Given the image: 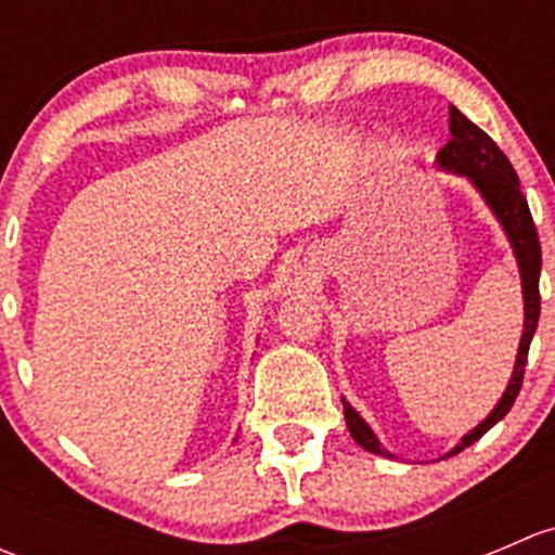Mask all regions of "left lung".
<instances>
[{
  "label": "left lung",
  "mask_w": 555,
  "mask_h": 555,
  "mask_svg": "<svg viewBox=\"0 0 555 555\" xmlns=\"http://www.w3.org/2000/svg\"><path fill=\"white\" fill-rule=\"evenodd\" d=\"M449 128L451 139L446 142V147H440L438 164L443 169L464 173L475 182V188L483 193V198L489 201V206L494 209V215L500 217L502 228H505L507 238H511L513 249H516L518 266H520V282H524V304H526V322H524V338H520L518 346V360L516 367H513V378L507 384V391L502 395L500 405L489 413L483 424L473 429L469 435H464L462 443L456 449L446 453V456H453V453L464 451L467 446H473L475 440L483 438L502 416H507V411L516 402L520 384H524L526 373V357H529V344L531 335L537 330V319H540V268H542V251H540V238H537L534 220H531L529 204H526V195L520 193L518 173L513 169V164L507 160V155L496 147L494 139L486 131H480L473 120L462 115L456 106H449ZM346 413V427H349L351 438L371 453H382V456H389L382 446H378L376 435L371 433L365 422L360 418V413L344 402Z\"/></svg>",
  "instance_id": "left-lung-1"
}]
</instances>
